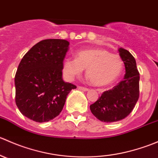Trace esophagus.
<instances>
[{"label": "esophagus", "instance_id": "1", "mask_svg": "<svg viewBox=\"0 0 158 158\" xmlns=\"http://www.w3.org/2000/svg\"><path fill=\"white\" fill-rule=\"evenodd\" d=\"M78 89H80V90L84 91V92H86V91L89 90L88 88H85V87H82V86H78Z\"/></svg>", "mask_w": 158, "mask_h": 158}]
</instances>
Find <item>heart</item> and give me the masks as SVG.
I'll use <instances>...</instances> for the list:
<instances>
[{
    "label": "heart",
    "mask_w": 158,
    "mask_h": 158,
    "mask_svg": "<svg viewBox=\"0 0 158 158\" xmlns=\"http://www.w3.org/2000/svg\"><path fill=\"white\" fill-rule=\"evenodd\" d=\"M84 69L92 85L106 86L120 76L123 62L119 56L104 49H83L76 53V58L67 57L63 60V73L68 80L80 76Z\"/></svg>",
    "instance_id": "1"
}]
</instances>
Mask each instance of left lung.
I'll use <instances>...</instances> for the list:
<instances>
[{
	"label": "left lung",
	"mask_w": 158,
	"mask_h": 158,
	"mask_svg": "<svg viewBox=\"0 0 158 158\" xmlns=\"http://www.w3.org/2000/svg\"><path fill=\"white\" fill-rule=\"evenodd\" d=\"M124 62L125 75L112 89L106 91L90 106L92 114L104 122H114L124 119L131 112L139 98L140 76L133 56L126 49H118Z\"/></svg>",
	"instance_id": "1"
}]
</instances>
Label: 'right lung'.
Wrapping results in <instances>:
<instances>
[{
    "mask_svg": "<svg viewBox=\"0 0 158 158\" xmlns=\"http://www.w3.org/2000/svg\"><path fill=\"white\" fill-rule=\"evenodd\" d=\"M65 40L37 43L23 56L15 75V102L22 114L36 122L58 116L75 85L63 80V63L69 49Z\"/></svg>",
    "mask_w": 158,
    "mask_h": 158,
    "instance_id": "right-lung-1",
    "label": "right lung"
}]
</instances>
